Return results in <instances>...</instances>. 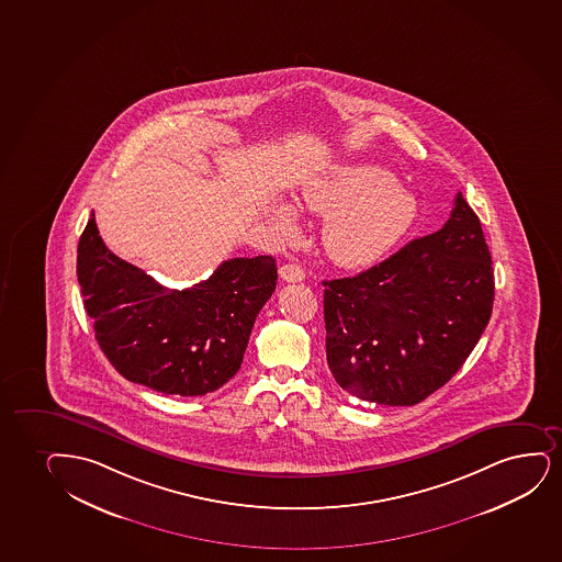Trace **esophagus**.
Instances as JSON below:
<instances>
[{
  "mask_svg": "<svg viewBox=\"0 0 562 562\" xmlns=\"http://www.w3.org/2000/svg\"><path fill=\"white\" fill-rule=\"evenodd\" d=\"M278 274H280V278H282L284 282H303V280H305V271H303L299 265H282V267L278 269Z\"/></svg>",
  "mask_w": 562,
  "mask_h": 562,
  "instance_id": "1",
  "label": "esophagus"
}]
</instances>
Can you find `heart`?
Returning a JSON list of instances; mask_svg holds the SVG:
<instances>
[{"label":"heart","mask_w":562,"mask_h":562,"mask_svg":"<svg viewBox=\"0 0 562 562\" xmlns=\"http://www.w3.org/2000/svg\"><path fill=\"white\" fill-rule=\"evenodd\" d=\"M299 204L326 215L322 240L335 263L360 269L381 261L413 229L418 202L395 176L369 162L340 165L303 183ZM285 236L297 231V210L278 201L269 210Z\"/></svg>","instance_id":"b5f03b06"}]
</instances>
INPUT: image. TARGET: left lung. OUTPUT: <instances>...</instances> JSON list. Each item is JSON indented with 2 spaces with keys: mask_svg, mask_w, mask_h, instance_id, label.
I'll use <instances>...</instances> for the list:
<instances>
[{
  "mask_svg": "<svg viewBox=\"0 0 562 562\" xmlns=\"http://www.w3.org/2000/svg\"><path fill=\"white\" fill-rule=\"evenodd\" d=\"M327 366L363 402L409 407L451 381L491 319L494 271L462 193L449 222L352 278L324 282Z\"/></svg>",
  "mask_w": 562,
  "mask_h": 562,
  "instance_id": "8db88e82",
  "label": "left lung"
}]
</instances>
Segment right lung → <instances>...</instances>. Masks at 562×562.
<instances>
[{"label":"right lung","instance_id":"obj_1","mask_svg":"<svg viewBox=\"0 0 562 562\" xmlns=\"http://www.w3.org/2000/svg\"><path fill=\"white\" fill-rule=\"evenodd\" d=\"M277 278L274 257H235L201 284L168 290L105 248L94 214L77 246L102 352L126 381L162 394L204 395L235 376Z\"/></svg>","mask_w":562,"mask_h":562}]
</instances>
